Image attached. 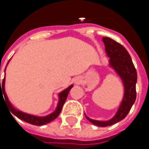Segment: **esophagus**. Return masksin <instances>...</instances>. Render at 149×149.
Wrapping results in <instances>:
<instances>
[{
  "mask_svg": "<svg viewBox=\"0 0 149 149\" xmlns=\"http://www.w3.org/2000/svg\"><path fill=\"white\" fill-rule=\"evenodd\" d=\"M76 83H79V80H78L77 82H76Z\"/></svg>",
  "mask_w": 149,
  "mask_h": 149,
  "instance_id": "34e87169",
  "label": "esophagus"
}]
</instances>
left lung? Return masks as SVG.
<instances>
[{"label":"left lung","mask_w":149,"mask_h":149,"mask_svg":"<svg viewBox=\"0 0 149 149\" xmlns=\"http://www.w3.org/2000/svg\"><path fill=\"white\" fill-rule=\"evenodd\" d=\"M103 41L105 45L106 54L108 57H109V66L114 70L122 79L124 87V95L117 113L111 119L99 121L85 116L93 124L100 127H107L123 119L134 104L136 100L137 71L129 52L122 45L109 37H103Z\"/></svg>","instance_id":"obj_1"}]
</instances>
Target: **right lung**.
Instances as JSON below:
<instances>
[{"label":"right lung","instance_id":"right-lung-1","mask_svg":"<svg viewBox=\"0 0 149 149\" xmlns=\"http://www.w3.org/2000/svg\"><path fill=\"white\" fill-rule=\"evenodd\" d=\"M5 71H6V69H5ZM5 79L6 78L4 77V79H3L1 84L0 79V95L1 93H3L4 98H5V100H6V104H7L9 109H10V113H13L15 116H16L18 118H20L21 120H24L26 123H31L33 125H44L45 123H48L49 122H51V121H53L54 119H55L56 118L58 117L59 114H60V113L61 112L62 107H63L65 102L66 99H67L68 94H69L70 90L73 87V84H71L67 89H64L63 91H61L60 94H59V102H58V104H57V107H56L55 110L53 113H49V115L44 116V117H39V116L32 115V114H29V113H24V112H21L13 107V105L11 104V103L9 101L8 97H7V95L6 94V91H5Z\"/></svg>","mask_w":149,"mask_h":149}]
</instances>
